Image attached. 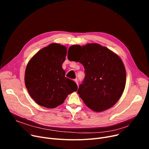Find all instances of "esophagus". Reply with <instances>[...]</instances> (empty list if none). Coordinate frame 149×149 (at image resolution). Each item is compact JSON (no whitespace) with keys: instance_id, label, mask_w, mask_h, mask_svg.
I'll use <instances>...</instances> for the list:
<instances>
[{"instance_id":"obj_1","label":"esophagus","mask_w":149,"mask_h":149,"mask_svg":"<svg viewBox=\"0 0 149 149\" xmlns=\"http://www.w3.org/2000/svg\"><path fill=\"white\" fill-rule=\"evenodd\" d=\"M74 81H75V82L76 83V84H77L78 86H79V81H78V80L76 79L74 80Z\"/></svg>"}]
</instances>
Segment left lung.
<instances>
[{
    "mask_svg": "<svg viewBox=\"0 0 149 149\" xmlns=\"http://www.w3.org/2000/svg\"><path fill=\"white\" fill-rule=\"evenodd\" d=\"M70 48L81 51L77 60L83 65L85 72L84 79L77 91L80 98L93 111L102 112L111 108L120 98L126 85V69L121 58L97 43ZM68 58L74 61L68 55Z\"/></svg>",
    "mask_w": 149,
    "mask_h": 149,
    "instance_id": "obj_1",
    "label": "left lung"
}]
</instances>
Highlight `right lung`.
Returning <instances> with one entry per match:
<instances>
[{
    "instance_id": "add662e5",
    "label": "right lung",
    "mask_w": 149,
    "mask_h": 149,
    "mask_svg": "<svg viewBox=\"0 0 149 149\" xmlns=\"http://www.w3.org/2000/svg\"><path fill=\"white\" fill-rule=\"evenodd\" d=\"M65 46L52 43L39 51L26 66V88L36 102L52 109L64 102L67 96L77 90V85L65 77L62 64L66 58Z\"/></svg>"
}]
</instances>
